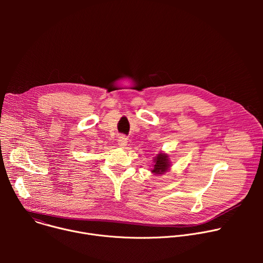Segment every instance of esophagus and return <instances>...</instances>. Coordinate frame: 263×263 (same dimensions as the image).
<instances>
[{
	"label": "esophagus",
	"mask_w": 263,
	"mask_h": 263,
	"mask_svg": "<svg viewBox=\"0 0 263 263\" xmlns=\"http://www.w3.org/2000/svg\"><path fill=\"white\" fill-rule=\"evenodd\" d=\"M127 143H128V139H127L125 136L119 137V139H118V144H119L121 147H125V146L127 145Z\"/></svg>",
	"instance_id": "esophagus-1"
}]
</instances>
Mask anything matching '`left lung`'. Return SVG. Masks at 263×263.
<instances>
[{
	"mask_svg": "<svg viewBox=\"0 0 263 263\" xmlns=\"http://www.w3.org/2000/svg\"><path fill=\"white\" fill-rule=\"evenodd\" d=\"M171 167V161L168 158V155L165 153H159L154 158V167L151 170V172L155 175H162L166 173Z\"/></svg>",
	"mask_w": 263,
	"mask_h": 263,
	"instance_id": "8db88e82",
	"label": "left lung"
}]
</instances>
